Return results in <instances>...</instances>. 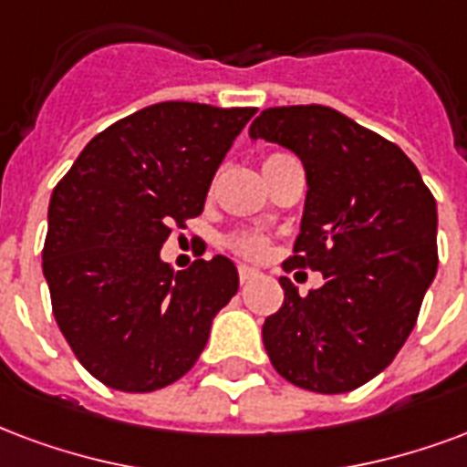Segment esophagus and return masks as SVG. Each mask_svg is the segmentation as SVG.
Wrapping results in <instances>:
<instances>
[{"label": "esophagus", "mask_w": 467, "mask_h": 467, "mask_svg": "<svg viewBox=\"0 0 467 467\" xmlns=\"http://www.w3.org/2000/svg\"><path fill=\"white\" fill-rule=\"evenodd\" d=\"M237 272H240V282H252V279L257 277V275H260V272H257V269L254 267H250V265H240V267H237Z\"/></svg>", "instance_id": "obj_1"}]
</instances>
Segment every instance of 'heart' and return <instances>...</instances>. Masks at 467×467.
Segmentation results:
<instances>
[{
    "mask_svg": "<svg viewBox=\"0 0 467 467\" xmlns=\"http://www.w3.org/2000/svg\"><path fill=\"white\" fill-rule=\"evenodd\" d=\"M234 244H237V250L247 252V254H260L265 250V243H262V237H257V234H243V237L234 240Z\"/></svg>",
    "mask_w": 467,
    "mask_h": 467,
    "instance_id": "b5f03b06",
    "label": "heart"
}]
</instances>
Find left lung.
Returning a JSON list of instances; mask_svg holds the SVG:
<instances>
[{
    "label": "left lung",
    "mask_w": 467,
    "mask_h": 467,
    "mask_svg": "<svg viewBox=\"0 0 467 467\" xmlns=\"http://www.w3.org/2000/svg\"><path fill=\"white\" fill-rule=\"evenodd\" d=\"M252 140L292 150L306 175L302 224L285 269L312 267L324 285L265 319L279 376L317 393H347L391 364L416 327L438 269V207L410 158L327 106L262 110Z\"/></svg>",
    "instance_id": "1"
}]
</instances>
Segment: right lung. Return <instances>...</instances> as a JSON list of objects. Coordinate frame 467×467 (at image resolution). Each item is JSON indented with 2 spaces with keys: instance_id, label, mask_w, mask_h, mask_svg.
<instances>
[{
  "instance_id": "add662e5",
  "label": "right lung",
  "mask_w": 467,
  "mask_h": 467,
  "mask_svg": "<svg viewBox=\"0 0 467 467\" xmlns=\"http://www.w3.org/2000/svg\"><path fill=\"white\" fill-rule=\"evenodd\" d=\"M254 109L163 101L88 140L49 202L44 277L61 334L99 381L158 391L192 368L215 314L237 295L233 260L175 272L171 224L202 213L207 190Z\"/></svg>"
}]
</instances>
